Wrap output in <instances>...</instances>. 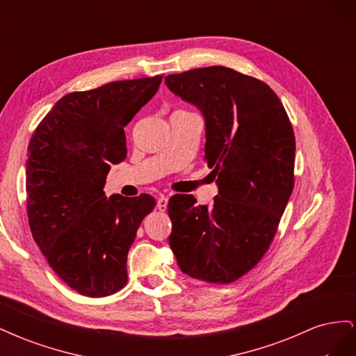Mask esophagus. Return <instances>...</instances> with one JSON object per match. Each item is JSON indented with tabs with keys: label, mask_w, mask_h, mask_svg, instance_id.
<instances>
[{
	"label": "esophagus",
	"mask_w": 356,
	"mask_h": 356,
	"mask_svg": "<svg viewBox=\"0 0 356 356\" xmlns=\"http://www.w3.org/2000/svg\"><path fill=\"white\" fill-rule=\"evenodd\" d=\"M168 202H169V196L161 195V196L157 199V209H159V211H165V209L168 208Z\"/></svg>",
	"instance_id": "obj_1"
}]
</instances>
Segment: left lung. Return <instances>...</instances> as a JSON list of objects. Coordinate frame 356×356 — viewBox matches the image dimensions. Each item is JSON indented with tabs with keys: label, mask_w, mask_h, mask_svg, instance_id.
Here are the masks:
<instances>
[{
	"label": "left lung",
	"mask_w": 356,
	"mask_h": 356,
	"mask_svg": "<svg viewBox=\"0 0 356 356\" xmlns=\"http://www.w3.org/2000/svg\"><path fill=\"white\" fill-rule=\"evenodd\" d=\"M165 83L203 114L204 160L218 186L211 204L191 195L169 199L170 250L186 275L234 282L268 250L293 193V126L266 83L232 68L170 74Z\"/></svg>",
	"instance_id": "obj_1"
}]
</instances>
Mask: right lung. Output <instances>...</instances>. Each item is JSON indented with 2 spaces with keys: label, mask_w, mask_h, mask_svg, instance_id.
I'll return each instance as SVG.
<instances>
[{
  "label": "right lung",
  "mask_w": 356,
  "mask_h": 356,
  "mask_svg": "<svg viewBox=\"0 0 356 356\" xmlns=\"http://www.w3.org/2000/svg\"><path fill=\"white\" fill-rule=\"evenodd\" d=\"M161 75L72 92L42 118L28 145L26 211L32 238L77 293L105 297L127 282V252L156 200L106 199L113 165L126 159L124 126L159 90Z\"/></svg>",
  "instance_id": "1"
}]
</instances>
